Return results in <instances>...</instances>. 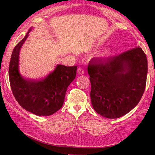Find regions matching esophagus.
Here are the masks:
<instances>
[{"label": "esophagus", "mask_w": 155, "mask_h": 155, "mask_svg": "<svg viewBox=\"0 0 155 155\" xmlns=\"http://www.w3.org/2000/svg\"><path fill=\"white\" fill-rule=\"evenodd\" d=\"M77 73L78 74H79V75H81V74H84V70L82 68H78Z\"/></svg>", "instance_id": "obj_1"}]
</instances>
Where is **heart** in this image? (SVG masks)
<instances>
[{"label":"heart","mask_w":155,"mask_h":155,"mask_svg":"<svg viewBox=\"0 0 155 155\" xmlns=\"http://www.w3.org/2000/svg\"><path fill=\"white\" fill-rule=\"evenodd\" d=\"M109 51H110L109 49H108V50H106V51H105L104 54H108V53H109Z\"/></svg>","instance_id":"heart-1"}]
</instances>
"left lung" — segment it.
<instances>
[{
  "label": "left lung",
  "mask_w": 155,
  "mask_h": 155,
  "mask_svg": "<svg viewBox=\"0 0 155 155\" xmlns=\"http://www.w3.org/2000/svg\"><path fill=\"white\" fill-rule=\"evenodd\" d=\"M93 108L109 119L121 117L138 104L147 83V58L137 47L107 60L88 64Z\"/></svg>",
  "instance_id": "obj_1"
}]
</instances>
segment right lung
<instances>
[{
	"label": "right lung",
	"mask_w": 155,
	"mask_h": 155,
	"mask_svg": "<svg viewBox=\"0 0 155 155\" xmlns=\"http://www.w3.org/2000/svg\"><path fill=\"white\" fill-rule=\"evenodd\" d=\"M31 31L12 51L8 67L11 89L16 100L26 111L37 116H50L63 106L68 87L76 77L77 66L58 65L54 71L43 79H23L18 71L19 53Z\"/></svg>",
	"instance_id": "1"
}]
</instances>
